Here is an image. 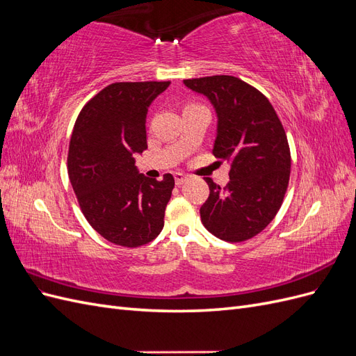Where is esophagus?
<instances>
[{
    "label": "esophagus",
    "mask_w": 356,
    "mask_h": 356,
    "mask_svg": "<svg viewBox=\"0 0 356 356\" xmlns=\"http://www.w3.org/2000/svg\"><path fill=\"white\" fill-rule=\"evenodd\" d=\"M187 179H188V175H186V174H179V172L178 174H175V184L177 186H182Z\"/></svg>",
    "instance_id": "obj_1"
}]
</instances>
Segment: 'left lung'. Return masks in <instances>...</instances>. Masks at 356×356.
<instances>
[{
	"label": "left lung",
	"mask_w": 356,
	"mask_h": 356,
	"mask_svg": "<svg viewBox=\"0 0 356 356\" xmlns=\"http://www.w3.org/2000/svg\"><path fill=\"white\" fill-rule=\"evenodd\" d=\"M207 96L217 114L212 153L230 161L225 188L207 178L209 197L202 224L221 241L242 242L267 227L281 208L289 181L291 154L281 120L266 96L232 75L184 80Z\"/></svg>",
	"instance_id": "obj_1"
}]
</instances>
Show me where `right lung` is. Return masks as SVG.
<instances>
[{
    "label": "right lung",
    "instance_id": "right-lung-1",
    "mask_svg": "<svg viewBox=\"0 0 356 356\" xmlns=\"http://www.w3.org/2000/svg\"><path fill=\"white\" fill-rule=\"evenodd\" d=\"M170 81L113 83L83 106L74 124L68 175L86 220L108 242L135 248L163 229L175 181L139 174L148 106Z\"/></svg>",
    "mask_w": 356,
    "mask_h": 356
}]
</instances>
